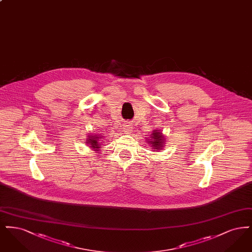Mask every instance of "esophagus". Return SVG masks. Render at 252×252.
I'll list each match as a JSON object with an SVG mask.
<instances>
[{
  "label": "esophagus",
  "mask_w": 252,
  "mask_h": 252,
  "mask_svg": "<svg viewBox=\"0 0 252 252\" xmlns=\"http://www.w3.org/2000/svg\"><path fill=\"white\" fill-rule=\"evenodd\" d=\"M124 129H125L126 133H130L132 130L131 125H129V124L125 125V126H124Z\"/></svg>",
  "instance_id": "obj_1"
}]
</instances>
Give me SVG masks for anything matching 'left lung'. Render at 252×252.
<instances>
[{
	"mask_svg": "<svg viewBox=\"0 0 252 252\" xmlns=\"http://www.w3.org/2000/svg\"><path fill=\"white\" fill-rule=\"evenodd\" d=\"M148 144L151 145V148L154 149L155 151H159L162 150V148L164 147L165 143V137L163 135V133L159 131L158 129H154L151 132L150 136L148 138H146Z\"/></svg>",
	"mask_w": 252,
	"mask_h": 252,
	"instance_id": "obj_1",
	"label": "left lung"
}]
</instances>
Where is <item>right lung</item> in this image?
<instances>
[{
    "label": "right lung",
    "mask_w": 252,
    "mask_h": 252,
    "mask_svg": "<svg viewBox=\"0 0 252 252\" xmlns=\"http://www.w3.org/2000/svg\"><path fill=\"white\" fill-rule=\"evenodd\" d=\"M103 137L104 136H102L101 134H90L89 136H88V139L86 140L88 143L87 144L91 147V148H93L94 151L96 152H98L99 151V149H101L102 148V144H104L103 142H101L102 140L101 139H103Z\"/></svg>",
    "instance_id": "right-lung-1"
}]
</instances>
